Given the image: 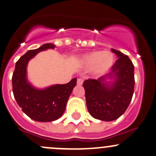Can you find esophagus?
<instances>
[{"label":"esophagus","mask_w":156,"mask_h":156,"mask_svg":"<svg viewBox=\"0 0 156 156\" xmlns=\"http://www.w3.org/2000/svg\"><path fill=\"white\" fill-rule=\"evenodd\" d=\"M83 79H81V78H78V81H77V84L79 85V86H81V85L83 84Z\"/></svg>","instance_id":"obj_1"}]
</instances>
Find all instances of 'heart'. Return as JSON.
I'll list each match as a JSON object with an SVG mask.
<instances>
[{
  "label": "heart",
  "instance_id": "heart-1",
  "mask_svg": "<svg viewBox=\"0 0 156 156\" xmlns=\"http://www.w3.org/2000/svg\"><path fill=\"white\" fill-rule=\"evenodd\" d=\"M79 62L83 68H91L93 75L100 76L111 69L114 63V56L108 51H93L83 55Z\"/></svg>",
  "mask_w": 156,
  "mask_h": 156
}]
</instances>
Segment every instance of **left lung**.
<instances>
[{"mask_svg":"<svg viewBox=\"0 0 156 156\" xmlns=\"http://www.w3.org/2000/svg\"><path fill=\"white\" fill-rule=\"evenodd\" d=\"M111 51L118 59L108 75L83 81L87 110L95 119L113 121L125 113L134 88V65L127 55Z\"/></svg>","mask_w":156,"mask_h":156,"instance_id":"1","label":"left lung"}]
</instances>
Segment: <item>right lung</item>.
Wrapping results in <instances>:
<instances>
[{
  "label": "right lung",
  "mask_w": 156,
  "mask_h": 156,
  "mask_svg": "<svg viewBox=\"0 0 156 156\" xmlns=\"http://www.w3.org/2000/svg\"><path fill=\"white\" fill-rule=\"evenodd\" d=\"M55 47L54 44L46 43L26 52L16 62L12 75V92L18 105L26 115L38 122H51L61 117L69 97L76 86V78L65 84L52 85L45 89L35 88L27 81L29 60L39 52Z\"/></svg>",
  "instance_id": "obj_1"
}]
</instances>
